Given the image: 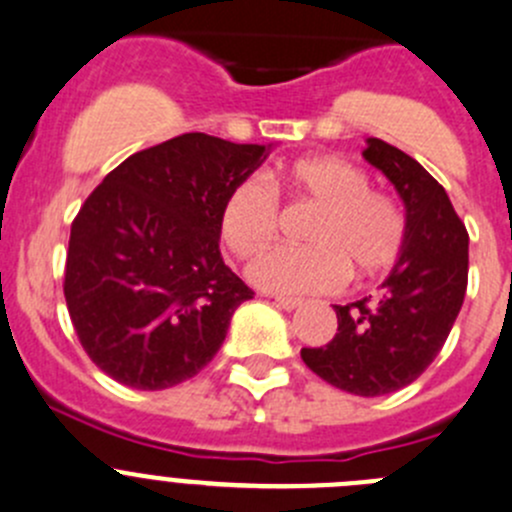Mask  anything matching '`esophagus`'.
I'll return each mask as SVG.
<instances>
[{"mask_svg": "<svg viewBox=\"0 0 512 512\" xmlns=\"http://www.w3.org/2000/svg\"><path fill=\"white\" fill-rule=\"evenodd\" d=\"M275 302L282 307V310H295V307L302 305L300 297H285V295H277Z\"/></svg>", "mask_w": 512, "mask_h": 512, "instance_id": "34e87169", "label": "esophagus"}]
</instances>
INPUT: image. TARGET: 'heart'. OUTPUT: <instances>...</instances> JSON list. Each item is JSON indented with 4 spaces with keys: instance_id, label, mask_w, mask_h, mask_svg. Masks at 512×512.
Masks as SVG:
<instances>
[{
    "instance_id": "1",
    "label": "heart",
    "mask_w": 512,
    "mask_h": 512,
    "mask_svg": "<svg viewBox=\"0 0 512 512\" xmlns=\"http://www.w3.org/2000/svg\"><path fill=\"white\" fill-rule=\"evenodd\" d=\"M262 177H242L220 205V237L237 257L265 250L280 230L287 190L320 205L302 247H275L250 265V277L272 292H327L388 272L408 242V217L393 195L372 190L362 167L335 155L302 157Z\"/></svg>"
}]
</instances>
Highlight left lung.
<instances>
[{
	"mask_svg": "<svg viewBox=\"0 0 512 512\" xmlns=\"http://www.w3.org/2000/svg\"><path fill=\"white\" fill-rule=\"evenodd\" d=\"M362 157L403 197L408 242L377 297L335 305V337L300 355L335 388L375 398L418 380L443 350L468 290V230L443 185L403 150L370 137Z\"/></svg>",
	"mask_w": 512,
	"mask_h": 512,
	"instance_id": "left-lung-1",
	"label": "left lung"
}]
</instances>
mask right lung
<instances>
[{
  "instance_id": "1",
  "label": "right lung",
  "mask_w": 512,
  "mask_h": 512,
  "mask_svg": "<svg viewBox=\"0 0 512 512\" xmlns=\"http://www.w3.org/2000/svg\"><path fill=\"white\" fill-rule=\"evenodd\" d=\"M267 157L187 132L114 167L69 232L64 300L89 360L135 390L195 377L255 292L222 262L220 205Z\"/></svg>"
}]
</instances>
